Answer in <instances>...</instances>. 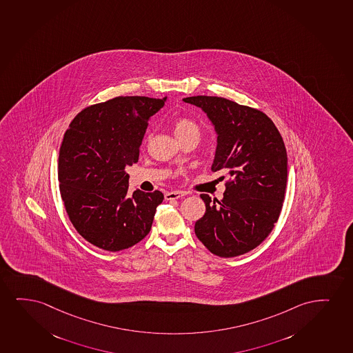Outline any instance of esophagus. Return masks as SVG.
Masks as SVG:
<instances>
[{
    "label": "esophagus",
    "instance_id": "obj_1",
    "mask_svg": "<svg viewBox=\"0 0 353 353\" xmlns=\"http://www.w3.org/2000/svg\"><path fill=\"white\" fill-rule=\"evenodd\" d=\"M185 194L182 192H165V199L166 200H176V199H179V197L184 196Z\"/></svg>",
    "mask_w": 353,
    "mask_h": 353
}]
</instances>
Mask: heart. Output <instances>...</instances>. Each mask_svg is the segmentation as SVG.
I'll return each mask as SVG.
<instances>
[{"label":"heart","instance_id":"heart-1","mask_svg":"<svg viewBox=\"0 0 353 353\" xmlns=\"http://www.w3.org/2000/svg\"><path fill=\"white\" fill-rule=\"evenodd\" d=\"M174 133L179 140L192 137V135H200V127L199 124L188 119V117H179L174 122ZM148 138L146 139V141Z\"/></svg>","mask_w":353,"mask_h":353}]
</instances>
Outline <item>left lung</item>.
<instances>
[{"mask_svg":"<svg viewBox=\"0 0 353 353\" xmlns=\"http://www.w3.org/2000/svg\"><path fill=\"white\" fill-rule=\"evenodd\" d=\"M201 108L214 125L212 171L229 174L224 197L201 194L206 213L195 234L216 256L234 257L260 245L283 208L288 182L286 148L273 121L262 111L221 97L184 98Z\"/></svg>","mask_w":353,"mask_h":353,"instance_id":"obj_1","label":"left lung"}]
</instances>
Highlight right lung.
Here are the masks:
<instances>
[{"label": "right lung", "instance_id": "right-lung-1", "mask_svg": "<svg viewBox=\"0 0 353 353\" xmlns=\"http://www.w3.org/2000/svg\"><path fill=\"white\" fill-rule=\"evenodd\" d=\"M163 99L116 97L79 112L59 157L60 192L75 230L108 252L133 247L151 230L163 192L128 194L127 166L139 161L148 121Z\"/></svg>", "mask_w": 353, "mask_h": 353}]
</instances>
